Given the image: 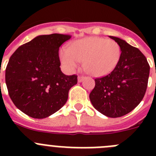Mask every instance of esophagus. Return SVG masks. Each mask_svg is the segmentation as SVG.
<instances>
[{
    "instance_id": "34e87169",
    "label": "esophagus",
    "mask_w": 156,
    "mask_h": 156,
    "mask_svg": "<svg viewBox=\"0 0 156 156\" xmlns=\"http://www.w3.org/2000/svg\"><path fill=\"white\" fill-rule=\"evenodd\" d=\"M84 78H85V77L83 76H78V82H79V83L82 82V81L84 80Z\"/></svg>"
}]
</instances>
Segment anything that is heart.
Listing matches in <instances>:
<instances>
[{
	"label": "heart",
	"mask_w": 156,
	"mask_h": 156,
	"mask_svg": "<svg viewBox=\"0 0 156 156\" xmlns=\"http://www.w3.org/2000/svg\"><path fill=\"white\" fill-rule=\"evenodd\" d=\"M121 48L113 40L98 37H86L74 41L68 49L60 51V59L69 72L76 69L83 62L84 69L94 76L110 73L119 63Z\"/></svg>",
	"instance_id": "1"
}]
</instances>
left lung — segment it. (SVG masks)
Here are the masks:
<instances>
[{
    "label": "left lung",
    "mask_w": 156,
    "mask_h": 156,
    "mask_svg": "<svg viewBox=\"0 0 156 156\" xmlns=\"http://www.w3.org/2000/svg\"><path fill=\"white\" fill-rule=\"evenodd\" d=\"M109 37L120 46V59L109 74L94 80L90 100L101 113L116 118L129 113L140 104L148 86L150 66L138 48L120 38Z\"/></svg>",
    "instance_id": "obj_1"
}]
</instances>
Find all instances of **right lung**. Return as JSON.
<instances>
[{
  "instance_id": "1",
  "label": "right lung",
  "mask_w": 156,
  "mask_h": 156,
  "mask_svg": "<svg viewBox=\"0 0 156 156\" xmlns=\"http://www.w3.org/2000/svg\"><path fill=\"white\" fill-rule=\"evenodd\" d=\"M70 35H41L19 47L5 70L8 94L27 115L44 119L66 104L77 76H66L60 69L59 48Z\"/></svg>"
}]
</instances>
